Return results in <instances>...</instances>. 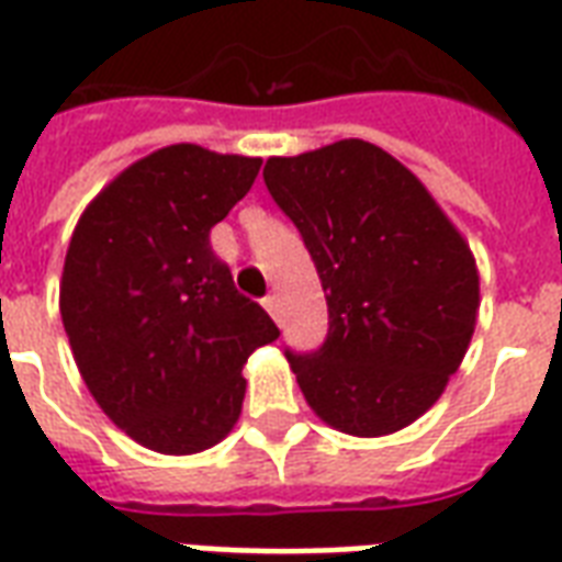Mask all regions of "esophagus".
Masks as SVG:
<instances>
[{"instance_id":"obj_1","label":"esophagus","mask_w":562,"mask_h":562,"mask_svg":"<svg viewBox=\"0 0 562 562\" xmlns=\"http://www.w3.org/2000/svg\"><path fill=\"white\" fill-rule=\"evenodd\" d=\"M262 306L268 310V315H271L273 321H280V297H277V294H268V297L262 300Z\"/></svg>"}]
</instances>
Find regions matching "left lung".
Masks as SVG:
<instances>
[{
  "label": "left lung",
  "mask_w": 562,
  "mask_h": 562,
  "mask_svg": "<svg viewBox=\"0 0 562 562\" xmlns=\"http://www.w3.org/2000/svg\"><path fill=\"white\" fill-rule=\"evenodd\" d=\"M262 177L327 294L324 345L285 350L306 404L341 434L404 430L469 350L481 306L469 244L413 170L368 140L268 158Z\"/></svg>",
  "instance_id": "obj_1"
}]
</instances>
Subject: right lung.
<instances>
[{
    "label": "right lung",
    "mask_w": 562,
    "mask_h": 562,
    "mask_svg": "<svg viewBox=\"0 0 562 562\" xmlns=\"http://www.w3.org/2000/svg\"><path fill=\"white\" fill-rule=\"evenodd\" d=\"M259 167L196 144L156 149L72 229L61 273L72 359L102 413L149 451L221 442L241 415L244 362L280 336L209 241Z\"/></svg>",
    "instance_id": "1"
}]
</instances>
